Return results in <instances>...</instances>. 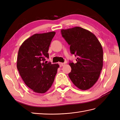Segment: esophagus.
Masks as SVG:
<instances>
[{
  "mask_svg": "<svg viewBox=\"0 0 120 120\" xmlns=\"http://www.w3.org/2000/svg\"><path fill=\"white\" fill-rule=\"evenodd\" d=\"M59 65H60V67H62V66H64V65H65V63H64L59 62Z\"/></svg>",
  "mask_w": 120,
  "mask_h": 120,
  "instance_id": "34e87169",
  "label": "esophagus"
}]
</instances>
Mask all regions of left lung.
Listing matches in <instances>:
<instances>
[{"mask_svg":"<svg viewBox=\"0 0 120 120\" xmlns=\"http://www.w3.org/2000/svg\"><path fill=\"white\" fill-rule=\"evenodd\" d=\"M70 45V53L77 56L76 63L70 62L68 76L76 87L87 90L96 83L103 66V50L96 36L89 31L75 27L61 30Z\"/></svg>","mask_w":120,"mask_h":120,"instance_id":"1","label":"left lung"}]
</instances>
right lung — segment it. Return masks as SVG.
I'll use <instances>...</instances> for the list:
<instances>
[{"instance_id":"right-lung-1","label":"right lung","mask_w":120,"mask_h":120,"mask_svg":"<svg viewBox=\"0 0 120 120\" xmlns=\"http://www.w3.org/2000/svg\"><path fill=\"white\" fill-rule=\"evenodd\" d=\"M55 32L35 34L24 41L18 51L17 67L25 84L33 92L45 93L53 84L59 65L45 63Z\"/></svg>"}]
</instances>
